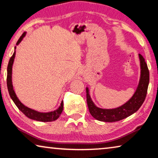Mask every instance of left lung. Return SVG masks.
I'll return each mask as SVG.
<instances>
[{
  "label": "left lung",
  "mask_w": 158,
  "mask_h": 158,
  "mask_svg": "<svg viewBox=\"0 0 158 158\" xmlns=\"http://www.w3.org/2000/svg\"><path fill=\"white\" fill-rule=\"evenodd\" d=\"M141 65V77L139 84L135 94L119 107L111 109H104L96 106L90 97L89 89L86 88V100L90 114L95 119L104 122H116L121 121L135 113L142 105L147 94L149 84V71L145 59L139 54Z\"/></svg>",
  "instance_id": "left-lung-1"
}]
</instances>
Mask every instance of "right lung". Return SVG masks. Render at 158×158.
Instances as JSON below:
<instances>
[{"mask_svg":"<svg viewBox=\"0 0 158 158\" xmlns=\"http://www.w3.org/2000/svg\"><path fill=\"white\" fill-rule=\"evenodd\" d=\"M25 35H26V33H23L22 35H21V36L19 37V39L18 40V41L17 42V45L20 43L21 41L22 40V39L23 38V37L25 36ZM15 49H16V47H15ZM15 53H16V52L15 51L14 53H13V55L12 56L9 60L8 65H7V89H8V92H9L10 98H12V100H13V102H14L16 106L18 107V109H19V110L22 112L26 116L29 118L35 120V121H42V122H51V121H55V120H56L57 118H58V117H59V116L63 111V101L61 102V104H60V106H59V108L56 109V111L48 112V113H40V112L33 110V109H31L30 108L27 107V106L23 105L17 97L14 90H13V85L12 83V65H13V63H14Z\"/></svg>","mask_w":158,"mask_h":158,"instance_id":"add662e5","label":"right lung"}]
</instances>
